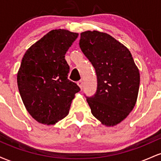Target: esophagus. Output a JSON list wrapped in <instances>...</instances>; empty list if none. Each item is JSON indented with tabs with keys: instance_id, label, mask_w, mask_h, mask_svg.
Returning <instances> with one entry per match:
<instances>
[{
	"instance_id": "34e87169",
	"label": "esophagus",
	"mask_w": 161,
	"mask_h": 161,
	"mask_svg": "<svg viewBox=\"0 0 161 161\" xmlns=\"http://www.w3.org/2000/svg\"><path fill=\"white\" fill-rule=\"evenodd\" d=\"M77 85H78V86H79V88H80L81 89H82V87H83V81H82V80H79V82H77Z\"/></svg>"
}]
</instances>
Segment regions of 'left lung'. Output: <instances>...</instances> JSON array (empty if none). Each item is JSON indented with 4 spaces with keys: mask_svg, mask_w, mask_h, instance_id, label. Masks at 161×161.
Masks as SVG:
<instances>
[{
    "mask_svg": "<svg viewBox=\"0 0 161 161\" xmlns=\"http://www.w3.org/2000/svg\"><path fill=\"white\" fill-rule=\"evenodd\" d=\"M79 47L97 75L95 97L87 98L92 115L107 127L116 125L136 104L139 70L129 49L108 33L83 32Z\"/></svg>",
    "mask_w": 161,
    "mask_h": 161,
    "instance_id": "8db88e82",
    "label": "left lung"
}]
</instances>
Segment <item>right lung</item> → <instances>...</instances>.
Wrapping results in <instances>:
<instances>
[{
    "label": "right lung",
    "instance_id": "1",
    "mask_svg": "<svg viewBox=\"0 0 161 161\" xmlns=\"http://www.w3.org/2000/svg\"><path fill=\"white\" fill-rule=\"evenodd\" d=\"M79 34L53 29L27 50L17 73L24 106L42 124L54 125L69 114L75 94L80 91L67 79L69 66L65 54Z\"/></svg>",
    "mask_w": 161,
    "mask_h": 161
}]
</instances>
